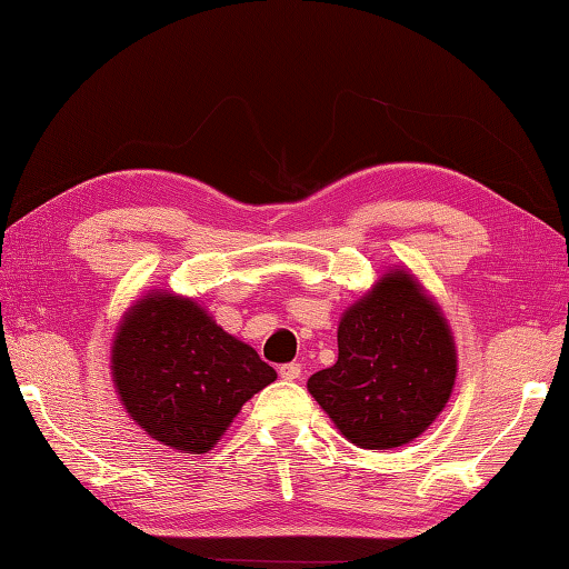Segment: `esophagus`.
<instances>
[{
    "instance_id": "esophagus-1",
    "label": "esophagus",
    "mask_w": 569,
    "mask_h": 569,
    "mask_svg": "<svg viewBox=\"0 0 569 569\" xmlns=\"http://www.w3.org/2000/svg\"><path fill=\"white\" fill-rule=\"evenodd\" d=\"M280 376L284 380H299L301 378V363H284V366H280Z\"/></svg>"
}]
</instances>
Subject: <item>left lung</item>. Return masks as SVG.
<instances>
[{
  "mask_svg": "<svg viewBox=\"0 0 569 569\" xmlns=\"http://www.w3.org/2000/svg\"><path fill=\"white\" fill-rule=\"evenodd\" d=\"M455 378V336L442 309L398 268L343 311L339 358L307 388L351 445L392 449L437 420Z\"/></svg>",
  "mask_w": 569,
  "mask_h": 569,
  "instance_id": "obj_1",
  "label": "left lung"
}]
</instances>
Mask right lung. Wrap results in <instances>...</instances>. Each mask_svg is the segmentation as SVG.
Returning a JSON list of instances; mask_svg holds the SVG:
<instances>
[{"label":"right lung","mask_w":569,"mask_h":569,"mask_svg":"<svg viewBox=\"0 0 569 569\" xmlns=\"http://www.w3.org/2000/svg\"><path fill=\"white\" fill-rule=\"evenodd\" d=\"M110 370L132 420L157 442L203 455L277 378L189 297L152 289L114 333Z\"/></svg>","instance_id":"add662e5"}]
</instances>
